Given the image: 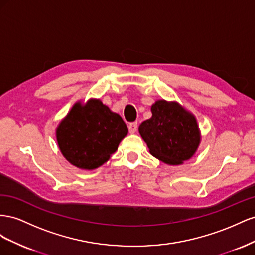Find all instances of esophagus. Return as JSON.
I'll return each instance as SVG.
<instances>
[{
	"label": "esophagus",
	"instance_id": "1",
	"mask_svg": "<svg viewBox=\"0 0 255 255\" xmlns=\"http://www.w3.org/2000/svg\"><path fill=\"white\" fill-rule=\"evenodd\" d=\"M128 129H129V132L131 133V134L135 133V132H136V130H137V123H136V122L130 123L129 125H128Z\"/></svg>",
	"mask_w": 255,
	"mask_h": 255
}]
</instances>
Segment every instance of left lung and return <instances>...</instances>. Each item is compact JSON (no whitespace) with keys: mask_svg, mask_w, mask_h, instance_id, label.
Returning <instances> with one entry per match:
<instances>
[{"mask_svg":"<svg viewBox=\"0 0 255 255\" xmlns=\"http://www.w3.org/2000/svg\"><path fill=\"white\" fill-rule=\"evenodd\" d=\"M151 118L142 122L139 132L155 158L171 165L181 164L198 149L201 133L195 116L176 101L157 100Z\"/></svg>","mask_w":255,"mask_h":255,"instance_id":"8db88e82","label":"left lung"}]
</instances>
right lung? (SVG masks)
Here are the masks:
<instances>
[{
    "instance_id": "add662e5",
    "label": "right lung",
    "mask_w": 255,
    "mask_h": 255,
    "mask_svg": "<svg viewBox=\"0 0 255 255\" xmlns=\"http://www.w3.org/2000/svg\"><path fill=\"white\" fill-rule=\"evenodd\" d=\"M128 128L120 114L99 99L76 103L56 128V140L63 156L83 170L99 168L110 159Z\"/></svg>"
}]
</instances>
